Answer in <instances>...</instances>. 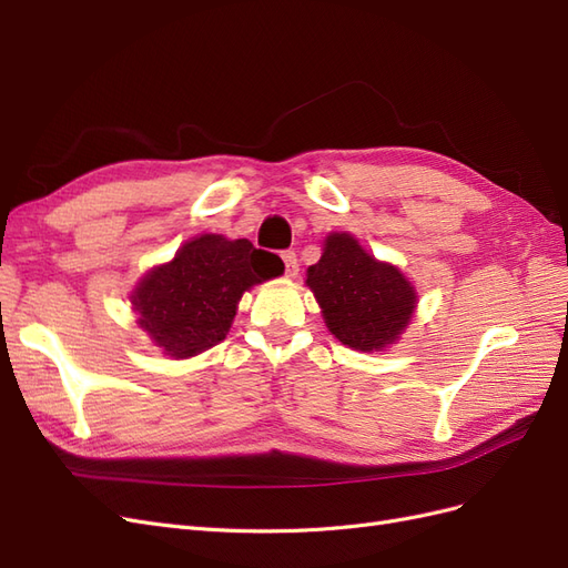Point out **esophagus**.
Instances as JSON below:
<instances>
[{
	"instance_id": "obj_1",
	"label": "esophagus",
	"mask_w": 568,
	"mask_h": 568,
	"mask_svg": "<svg viewBox=\"0 0 568 568\" xmlns=\"http://www.w3.org/2000/svg\"><path fill=\"white\" fill-rule=\"evenodd\" d=\"M282 261H284L286 277H288V280L296 277V274H298V257H296V253H294V251H284V253H282Z\"/></svg>"
}]
</instances>
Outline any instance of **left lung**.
<instances>
[{
	"instance_id": "8db88e82",
	"label": "left lung",
	"mask_w": 568,
	"mask_h": 568,
	"mask_svg": "<svg viewBox=\"0 0 568 568\" xmlns=\"http://www.w3.org/2000/svg\"><path fill=\"white\" fill-rule=\"evenodd\" d=\"M329 332L353 351H384L398 341L417 307V294L403 272L376 261L348 232L324 239V253L307 267Z\"/></svg>"
}]
</instances>
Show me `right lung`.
<instances>
[{"instance_id":"1","label":"right lung","mask_w":568,"mask_h":568,"mask_svg":"<svg viewBox=\"0 0 568 568\" xmlns=\"http://www.w3.org/2000/svg\"><path fill=\"white\" fill-rule=\"evenodd\" d=\"M282 272V257L255 248L248 239L194 236L134 286L136 324L165 355L194 357L227 336L244 291Z\"/></svg>"}]
</instances>
